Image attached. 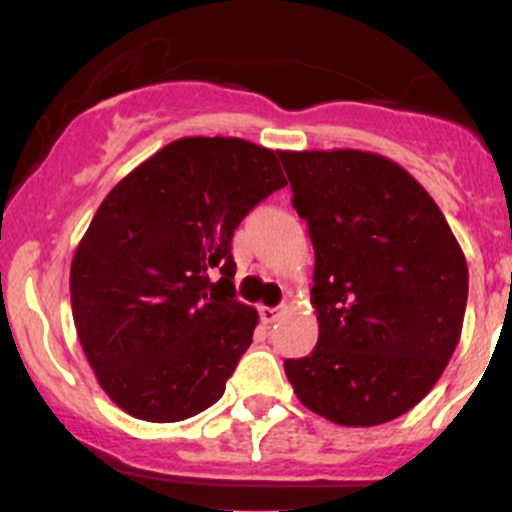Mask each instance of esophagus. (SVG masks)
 Returning a JSON list of instances; mask_svg holds the SVG:
<instances>
[{"label":"esophagus","instance_id":"1","mask_svg":"<svg viewBox=\"0 0 512 512\" xmlns=\"http://www.w3.org/2000/svg\"><path fill=\"white\" fill-rule=\"evenodd\" d=\"M281 315H284V308H267V305L260 308V317H262L264 325H272V322L279 320Z\"/></svg>","mask_w":512,"mask_h":512}]
</instances>
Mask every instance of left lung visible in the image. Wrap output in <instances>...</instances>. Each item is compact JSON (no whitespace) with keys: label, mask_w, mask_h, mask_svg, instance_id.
<instances>
[{"label":"left lung","mask_w":512,"mask_h":512,"mask_svg":"<svg viewBox=\"0 0 512 512\" xmlns=\"http://www.w3.org/2000/svg\"><path fill=\"white\" fill-rule=\"evenodd\" d=\"M315 250L320 337L286 378L339 426H380L424 399L462 334L469 272L443 211L392 158L279 151Z\"/></svg>","instance_id":"obj_1"}]
</instances>
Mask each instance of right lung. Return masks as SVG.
<instances>
[{"label":"right lung","instance_id":"1","mask_svg":"<svg viewBox=\"0 0 512 512\" xmlns=\"http://www.w3.org/2000/svg\"><path fill=\"white\" fill-rule=\"evenodd\" d=\"M284 185L272 149L185 137L103 199L76 245L69 293L98 385L129 416L173 424L219 402L260 322L236 301L233 231Z\"/></svg>","mask_w":512,"mask_h":512}]
</instances>
